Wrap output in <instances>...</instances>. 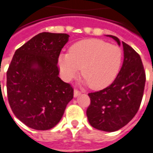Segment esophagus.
I'll list each match as a JSON object with an SVG mask.
<instances>
[{
  "label": "esophagus",
  "instance_id": "obj_1",
  "mask_svg": "<svg viewBox=\"0 0 153 153\" xmlns=\"http://www.w3.org/2000/svg\"><path fill=\"white\" fill-rule=\"evenodd\" d=\"M80 94H81V92L79 91H78L77 89H75V90H74V97H77L78 95H79Z\"/></svg>",
  "mask_w": 153,
  "mask_h": 153
}]
</instances>
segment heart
I'll list each match as a JSON object with an SVG mask.
<instances>
[{"label": "heart", "mask_w": 153, "mask_h": 153, "mask_svg": "<svg viewBox=\"0 0 153 153\" xmlns=\"http://www.w3.org/2000/svg\"><path fill=\"white\" fill-rule=\"evenodd\" d=\"M122 58L120 47L100 39H88L75 43L69 53L61 54L58 64L65 80L73 79L81 68L84 84L93 89H102L115 79Z\"/></svg>", "instance_id": "heart-1"}]
</instances>
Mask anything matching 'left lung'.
Masks as SVG:
<instances>
[{
    "label": "left lung",
    "mask_w": 153,
    "mask_h": 153,
    "mask_svg": "<svg viewBox=\"0 0 153 153\" xmlns=\"http://www.w3.org/2000/svg\"><path fill=\"white\" fill-rule=\"evenodd\" d=\"M118 45L117 36L108 35ZM124 59L114 81L99 91L88 94L91 104L87 117L92 127L108 132L124 127L139 109L143 97L146 72L140 55L131 46L122 42Z\"/></svg>",
    "instance_id": "obj_1"
}]
</instances>
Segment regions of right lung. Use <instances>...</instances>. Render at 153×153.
Here are the masks:
<instances>
[{"label":"right lung","mask_w":153,"mask_h":153,"mask_svg":"<svg viewBox=\"0 0 153 153\" xmlns=\"http://www.w3.org/2000/svg\"><path fill=\"white\" fill-rule=\"evenodd\" d=\"M66 33L44 32L18 48L7 71V94L18 119L46 131L59 123L74 98V88L59 77L57 65Z\"/></svg>","instance_id":"add662e5"}]
</instances>
